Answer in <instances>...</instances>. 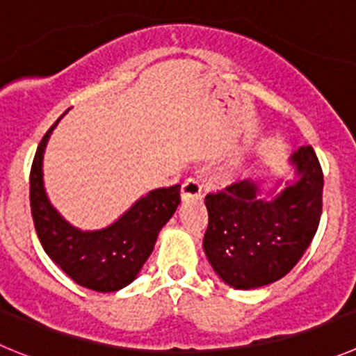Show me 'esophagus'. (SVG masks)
<instances>
[{
  "mask_svg": "<svg viewBox=\"0 0 356 356\" xmlns=\"http://www.w3.org/2000/svg\"><path fill=\"white\" fill-rule=\"evenodd\" d=\"M202 195V184L197 179H188L181 188L182 200H190V198H198Z\"/></svg>",
  "mask_w": 356,
  "mask_h": 356,
  "instance_id": "34e87169",
  "label": "esophagus"
}]
</instances>
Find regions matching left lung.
<instances>
[{
    "mask_svg": "<svg viewBox=\"0 0 356 356\" xmlns=\"http://www.w3.org/2000/svg\"><path fill=\"white\" fill-rule=\"evenodd\" d=\"M289 165L294 179L282 190L278 181L270 197H262L252 179L206 197L204 252L234 289H257L286 277L316 236L323 211L321 165L310 145L300 147Z\"/></svg>",
    "mask_w": 356,
    "mask_h": 356,
    "instance_id": "8db88e82",
    "label": "left lung"
}]
</instances>
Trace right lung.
Wrapping results in <instances>:
<instances>
[{
  "instance_id": "obj_1",
  "label": "right lung",
  "mask_w": 356,
  "mask_h": 356,
  "mask_svg": "<svg viewBox=\"0 0 356 356\" xmlns=\"http://www.w3.org/2000/svg\"><path fill=\"white\" fill-rule=\"evenodd\" d=\"M63 115L44 134L31 165L30 206L35 230L51 261L76 284L97 293H113L138 277L159 230L181 204V184L149 191L104 229L81 230L70 225L51 206L42 172L46 145Z\"/></svg>"
}]
</instances>
